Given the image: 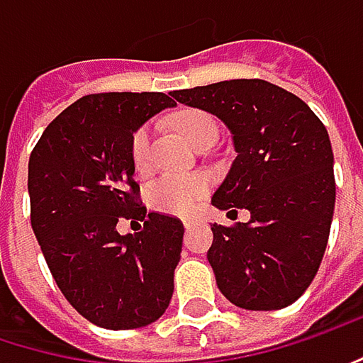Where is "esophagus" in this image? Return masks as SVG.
Masks as SVG:
<instances>
[{"label":"esophagus","mask_w":363,"mask_h":363,"mask_svg":"<svg viewBox=\"0 0 363 363\" xmlns=\"http://www.w3.org/2000/svg\"><path fill=\"white\" fill-rule=\"evenodd\" d=\"M182 223H184V227H186V229H190V227L198 225V223H200V219H198V217H184V219H182Z\"/></svg>","instance_id":"esophagus-1"}]
</instances>
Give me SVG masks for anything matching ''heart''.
<instances>
[{"label":"heart","mask_w":363,"mask_h":363,"mask_svg":"<svg viewBox=\"0 0 363 363\" xmlns=\"http://www.w3.org/2000/svg\"><path fill=\"white\" fill-rule=\"evenodd\" d=\"M177 130L194 146L202 136L217 132L219 125L215 117L202 111H184L175 119ZM130 155L136 169H146L150 161V125H143L132 134ZM208 192V177L200 173L190 175H163L148 188V204L152 211L163 215H188L198 200Z\"/></svg>","instance_id":"obj_1"}]
</instances>
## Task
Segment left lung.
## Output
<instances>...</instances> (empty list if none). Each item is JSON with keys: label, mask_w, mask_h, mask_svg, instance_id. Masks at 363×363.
<instances>
[{"label": "left lung", "mask_w": 363, "mask_h": 363, "mask_svg": "<svg viewBox=\"0 0 363 363\" xmlns=\"http://www.w3.org/2000/svg\"><path fill=\"white\" fill-rule=\"evenodd\" d=\"M177 103L217 116L238 152L213 206L250 211L213 225L206 258L220 294L244 310H281L308 289L323 262L335 171L328 132L294 92L267 80H225L173 91Z\"/></svg>", "instance_id": "1"}]
</instances>
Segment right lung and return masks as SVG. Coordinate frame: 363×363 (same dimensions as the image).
I'll use <instances>...</instances> for the list:
<instances>
[{"mask_svg":"<svg viewBox=\"0 0 363 363\" xmlns=\"http://www.w3.org/2000/svg\"><path fill=\"white\" fill-rule=\"evenodd\" d=\"M175 103L163 92H101L72 103L28 159L30 223L65 299L96 326L155 323L173 296L182 220L138 202L132 134ZM119 216L145 220L121 236Z\"/></svg>","mask_w":363,"mask_h":363,"instance_id":"1","label":"right lung"}]
</instances>
